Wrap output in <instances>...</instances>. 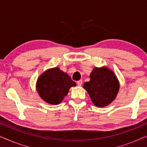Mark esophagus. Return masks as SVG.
Returning <instances> with one entry per match:
<instances>
[{
	"mask_svg": "<svg viewBox=\"0 0 147 147\" xmlns=\"http://www.w3.org/2000/svg\"><path fill=\"white\" fill-rule=\"evenodd\" d=\"M82 84V80H78L77 81V84L78 86H81Z\"/></svg>",
	"mask_w": 147,
	"mask_h": 147,
	"instance_id": "esophagus-1",
	"label": "esophagus"
}]
</instances>
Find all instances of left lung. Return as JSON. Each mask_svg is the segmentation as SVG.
<instances>
[{"mask_svg": "<svg viewBox=\"0 0 147 147\" xmlns=\"http://www.w3.org/2000/svg\"><path fill=\"white\" fill-rule=\"evenodd\" d=\"M90 78V81L84 82L83 87L95 106L103 107L112 102L119 90V80L113 71L106 67H95Z\"/></svg>", "mask_w": 147, "mask_h": 147, "instance_id": "obj_1", "label": "left lung"}]
</instances>
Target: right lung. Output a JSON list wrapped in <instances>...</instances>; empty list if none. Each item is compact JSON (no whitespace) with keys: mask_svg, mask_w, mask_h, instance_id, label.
Listing matches in <instances>:
<instances>
[{"mask_svg":"<svg viewBox=\"0 0 147 147\" xmlns=\"http://www.w3.org/2000/svg\"><path fill=\"white\" fill-rule=\"evenodd\" d=\"M76 86L71 78L59 68L55 67L45 71L37 79L36 90L45 102L59 105L67 96L71 86Z\"/></svg>","mask_w":147,"mask_h":147,"instance_id":"right-lung-1","label":"right lung"}]
</instances>
